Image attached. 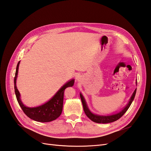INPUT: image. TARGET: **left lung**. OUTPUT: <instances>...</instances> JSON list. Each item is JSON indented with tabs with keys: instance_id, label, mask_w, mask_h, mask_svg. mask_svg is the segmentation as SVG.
Wrapping results in <instances>:
<instances>
[{
	"instance_id": "left-lung-1",
	"label": "left lung",
	"mask_w": 151,
	"mask_h": 151,
	"mask_svg": "<svg viewBox=\"0 0 151 151\" xmlns=\"http://www.w3.org/2000/svg\"><path fill=\"white\" fill-rule=\"evenodd\" d=\"M136 92H137V88L134 90L132 96H131L129 103H127V105L124 108V109L121 111H120L119 113H117V114H114V115H99L92 114L90 111V110L88 109V108L87 104H86V100H85L83 95L80 93V96L81 100H82L84 112L86 114L87 117L89 118L92 121H93L94 122L106 124V123H110V122L116 121L117 120L121 118L122 116L126 112V111L128 110L130 105H131V103H132V102L133 101L135 94H136Z\"/></svg>"
}]
</instances>
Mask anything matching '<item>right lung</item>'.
<instances>
[{
	"mask_svg": "<svg viewBox=\"0 0 151 151\" xmlns=\"http://www.w3.org/2000/svg\"><path fill=\"white\" fill-rule=\"evenodd\" d=\"M20 63V61H19L17 64L14 79V92L19 105L20 106L21 109L24 111L25 115L30 119L34 120V121L40 122H48L55 120L59 117L62 113V111H63L64 92L65 88H66L68 87H72L74 84L75 80L72 79L64 84L48 101L43 104V105L33 108L27 107L25 106L22 102L20 99V94L17 89L16 86Z\"/></svg>",
	"mask_w": 151,
	"mask_h": 151,
	"instance_id": "add662e5",
	"label": "right lung"
}]
</instances>
